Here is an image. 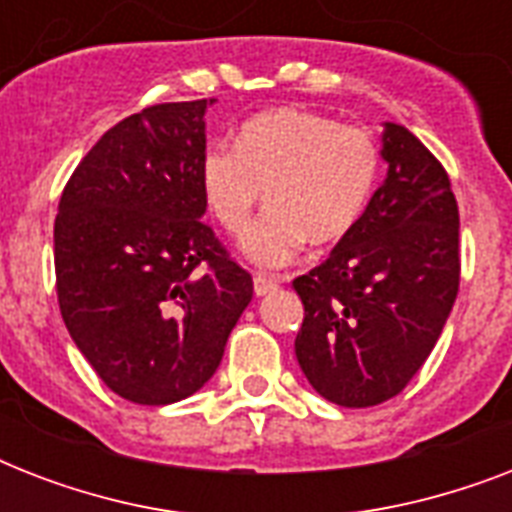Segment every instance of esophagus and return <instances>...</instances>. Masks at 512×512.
Instances as JSON below:
<instances>
[{
    "instance_id": "esophagus-1",
    "label": "esophagus",
    "mask_w": 512,
    "mask_h": 512,
    "mask_svg": "<svg viewBox=\"0 0 512 512\" xmlns=\"http://www.w3.org/2000/svg\"><path fill=\"white\" fill-rule=\"evenodd\" d=\"M279 287V279L276 276H265V273H255V295L263 297L268 295V292H273V289Z\"/></svg>"
}]
</instances>
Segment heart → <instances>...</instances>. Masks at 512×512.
<instances>
[{"label":"heart","mask_w":512,"mask_h":512,"mask_svg":"<svg viewBox=\"0 0 512 512\" xmlns=\"http://www.w3.org/2000/svg\"><path fill=\"white\" fill-rule=\"evenodd\" d=\"M380 172V151L361 127L308 108H273L241 127L236 151L201 162V191L225 233L241 236L260 193L268 215L241 249L255 265L276 268L303 249L345 239L364 212Z\"/></svg>","instance_id":"1"}]
</instances>
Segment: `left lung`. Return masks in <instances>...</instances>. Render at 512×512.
Listing matches in <instances>:
<instances>
[{"label":"left lung","instance_id":"left-lung-1","mask_svg":"<svg viewBox=\"0 0 512 512\" xmlns=\"http://www.w3.org/2000/svg\"><path fill=\"white\" fill-rule=\"evenodd\" d=\"M388 177L353 231L292 287L305 305L295 353L337 406L398 396L441 337L460 289V209L436 156L401 124L382 132Z\"/></svg>","mask_w":512,"mask_h":512}]
</instances>
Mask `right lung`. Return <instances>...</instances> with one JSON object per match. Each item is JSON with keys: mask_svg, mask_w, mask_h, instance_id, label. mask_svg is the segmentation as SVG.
Here are the masks:
<instances>
[{"mask_svg": "<svg viewBox=\"0 0 512 512\" xmlns=\"http://www.w3.org/2000/svg\"><path fill=\"white\" fill-rule=\"evenodd\" d=\"M212 103H159L122 119L60 196V316L95 374L132 404L193 396L252 300V276L201 220Z\"/></svg>", "mask_w": 512, "mask_h": 512, "instance_id": "obj_1", "label": "right lung"}]
</instances>
